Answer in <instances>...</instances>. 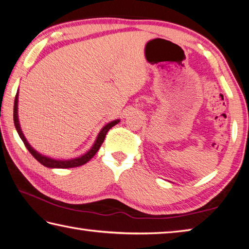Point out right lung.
<instances>
[{
    "label": "right lung",
    "mask_w": 249,
    "mask_h": 249,
    "mask_svg": "<svg viewBox=\"0 0 249 249\" xmlns=\"http://www.w3.org/2000/svg\"><path fill=\"white\" fill-rule=\"evenodd\" d=\"M18 91L16 94V97H15V102H14V124H15V127H16L17 133L19 135V137L21 138V140L23 141L24 145H26V148L28 149L29 152H30L33 158L36 159V160H38L42 165H44L45 167L48 168H72V167H77V166H82V165H84L85 163L89 162V160L94 157V155L97 153V151L99 150V148L101 147L102 142H104V140L106 138V135L108 133V130L113 127L114 125H116L120 122V120H114V121H111L109 122L108 124H106L104 127L101 128V130L99 131L98 136H97V138L95 140L94 144H92V147L87 151L85 154L81 155L79 158H75V159H71V160H55V159H52L50 157H46V155H43L41 153H38L36 149H33L31 147V144L28 142V140L24 137V135L21 130L20 127V124H19V119H18Z\"/></svg>",
    "instance_id": "1"
}]
</instances>
